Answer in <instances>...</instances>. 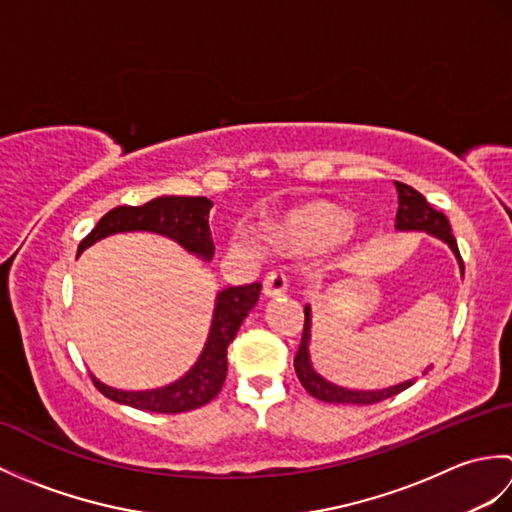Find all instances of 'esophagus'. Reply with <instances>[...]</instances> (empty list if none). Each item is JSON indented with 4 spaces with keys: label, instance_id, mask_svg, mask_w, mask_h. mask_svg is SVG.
I'll return each instance as SVG.
<instances>
[{
    "label": "esophagus",
    "instance_id": "1",
    "mask_svg": "<svg viewBox=\"0 0 512 512\" xmlns=\"http://www.w3.org/2000/svg\"><path fill=\"white\" fill-rule=\"evenodd\" d=\"M288 290V277L284 273H270L264 281V297L268 299H275V297H281L286 295Z\"/></svg>",
    "mask_w": 512,
    "mask_h": 512
}]
</instances>
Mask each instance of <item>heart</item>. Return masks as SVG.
Listing matches in <instances>:
<instances>
[{
  "label": "heart",
  "instance_id": "obj_1",
  "mask_svg": "<svg viewBox=\"0 0 512 512\" xmlns=\"http://www.w3.org/2000/svg\"><path fill=\"white\" fill-rule=\"evenodd\" d=\"M356 233L345 206L325 198H308L270 215L259 226L266 244L288 255H314Z\"/></svg>",
  "mask_w": 512,
  "mask_h": 512
}]
</instances>
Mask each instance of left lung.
Listing matches in <instances>:
<instances>
[{"instance_id":"left-lung-1","label":"left lung","mask_w":512,"mask_h":512,"mask_svg":"<svg viewBox=\"0 0 512 512\" xmlns=\"http://www.w3.org/2000/svg\"><path fill=\"white\" fill-rule=\"evenodd\" d=\"M396 189H398V213H396L398 231H422V233L438 237L440 242H444L453 250V255H455V259H458L460 270L464 275V264H462V257L458 250V242H455V237L451 233V224L447 220V215L433 209V206L424 200V195L418 193L413 187H409V184L396 182ZM310 332H312V312H310V306H306V323H303L301 345H299V352L295 356V372L301 380V385L306 387L308 394L314 398H319L323 402H341V405H374V402L396 396V394H400V391H405L407 387L416 383V378H409V380H405V383L391 385L385 389H365V391L334 385V383H330V380H325L317 372V369L312 367ZM429 369H424L422 374H427Z\"/></svg>"}]
</instances>
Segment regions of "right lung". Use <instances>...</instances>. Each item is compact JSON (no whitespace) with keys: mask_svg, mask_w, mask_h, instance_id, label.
Segmentation results:
<instances>
[{"mask_svg":"<svg viewBox=\"0 0 512 512\" xmlns=\"http://www.w3.org/2000/svg\"><path fill=\"white\" fill-rule=\"evenodd\" d=\"M211 206L213 202L209 198H189V195H160V198L149 200L143 206H116V209L101 217L99 224L92 228V233L79 244V253L116 233L147 231L165 235L180 244L187 253L200 257L202 262H211L215 250L209 231ZM259 290H262L259 284H248L217 292L211 330L206 336L202 354L189 372L178 380L156 389L125 391L105 385L92 376L96 389L103 396L118 402V405H129L154 413H182L211 402L220 394L228 372V345L235 339L246 314L257 303Z\"/></svg>","mask_w":512,"mask_h":512,"instance_id":"1","label":"right lung"}]
</instances>
